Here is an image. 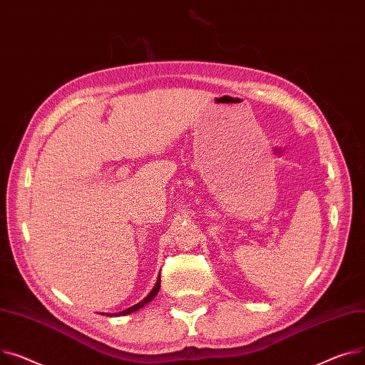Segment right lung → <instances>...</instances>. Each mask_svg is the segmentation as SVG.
I'll return each mask as SVG.
<instances>
[{"label": "right lung", "mask_w": 365, "mask_h": 365, "mask_svg": "<svg viewBox=\"0 0 365 365\" xmlns=\"http://www.w3.org/2000/svg\"><path fill=\"white\" fill-rule=\"evenodd\" d=\"M159 289H160V277H159V280H158V283L155 284V287H153V290L150 292L141 302H138V304H135L134 307H131V308H128V309H125V311H122V312H116V314H113V315H116V317H120V315H128V314H131V312H135V311H138L140 308H143L145 304H148L150 301H152V299L158 294V292H159ZM107 315H112V314H107ZM112 315V317H113Z\"/></svg>", "instance_id": "1"}]
</instances>
